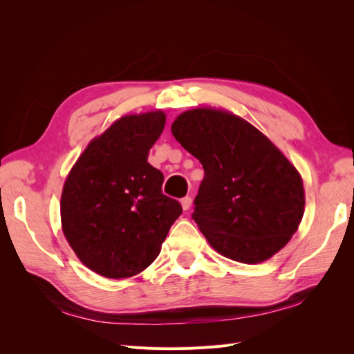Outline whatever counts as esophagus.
Listing matches in <instances>:
<instances>
[{
	"label": "esophagus",
	"instance_id": "34e87169",
	"mask_svg": "<svg viewBox=\"0 0 354 354\" xmlns=\"http://www.w3.org/2000/svg\"><path fill=\"white\" fill-rule=\"evenodd\" d=\"M181 207H183L185 211H187L190 207H192V198L190 196H186L181 199Z\"/></svg>",
	"mask_w": 354,
	"mask_h": 354
}]
</instances>
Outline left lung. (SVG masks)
Returning a JSON list of instances; mask_svg holds the SVG:
<instances>
[{
  "label": "left lung",
  "mask_w": 354,
  "mask_h": 354,
  "mask_svg": "<svg viewBox=\"0 0 354 354\" xmlns=\"http://www.w3.org/2000/svg\"><path fill=\"white\" fill-rule=\"evenodd\" d=\"M171 133L205 171L194 220L214 250L259 264L291 241L306 207L303 178L269 137L216 108L181 112Z\"/></svg>",
  "instance_id": "obj_1"
}]
</instances>
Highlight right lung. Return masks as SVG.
<instances>
[{
    "mask_svg": "<svg viewBox=\"0 0 354 354\" xmlns=\"http://www.w3.org/2000/svg\"><path fill=\"white\" fill-rule=\"evenodd\" d=\"M165 121L159 109L118 118L84 149L63 185L62 232L80 261L100 276L143 272L183 211L162 194L164 176L147 162Z\"/></svg>",
    "mask_w": 354,
    "mask_h": 354,
    "instance_id": "add662e5",
    "label": "right lung"
}]
</instances>
